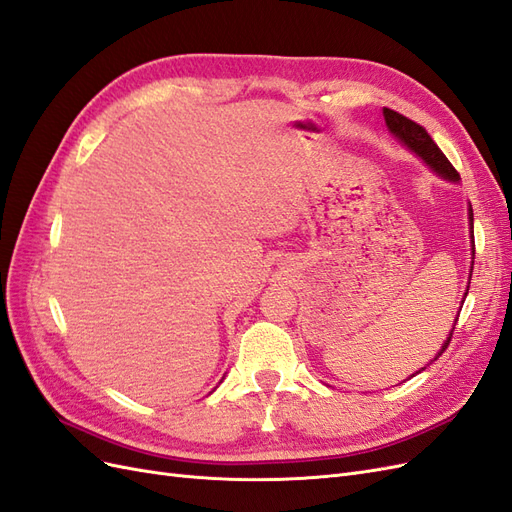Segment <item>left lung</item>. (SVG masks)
I'll return each instance as SVG.
<instances>
[{
	"instance_id": "left-lung-1",
	"label": "left lung",
	"mask_w": 512,
	"mask_h": 512,
	"mask_svg": "<svg viewBox=\"0 0 512 512\" xmlns=\"http://www.w3.org/2000/svg\"><path fill=\"white\" fill-rule=\"evenodd\" d=\"M384 121H386V126H389V130L399 138L401 143H404L410 151H414L418 158H421L429 168H433V173H438L440 177H444V179H448V181H459V173L457 170L453 168V164L448 162V158L444 156V153L440 151V147L433 143V138L427 134V130L423 128V126H418L416 121H412V119H408V117H404L401 113H397V111H393V108H384ZM474 224V213H472V207H470V226ZM474 228V226H472ZM472 237H474V230H472ZM470 275H472V271H470ZM470 288V286H468ZM468 294V292H466ZM455 324H457V320H455ZM455 324H453V329H451V333H448V337H446V342L442 344V350L433 356V361H438V356H442V352L448 348V344H451V339H453V331H455ZM431 361V363H433ZM425 369V367H423ZM423 369H418L416 374H421Z\"/></svg>"
}]
</instances>
